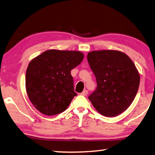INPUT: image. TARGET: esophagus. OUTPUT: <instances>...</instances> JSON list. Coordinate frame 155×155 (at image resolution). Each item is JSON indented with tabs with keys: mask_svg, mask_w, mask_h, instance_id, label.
Segmentation results:
<instances>
[{
	"mask_svg": "<svg viewBox=\"0 0 155 155\" xmlns=\"http://www.w3.org/2000/svg\"><path fill=\"white\" fill-rule=\"evenodd\" d=\"M87 93H88V92H87V90H84V91L82 92L81 94H82V95H84V96H86L87 94Z\"/></svg>",
	"mask_w": 155,
	"mask_h": 155,
	"instance_id": "obj_1",
	"label": "esophagus"
}]
</instances>
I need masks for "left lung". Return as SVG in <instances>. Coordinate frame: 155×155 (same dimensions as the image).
Masks as SVG:
<instances>
[{"mask_svg":"<svg viewBox=\"0 0 155 155\" xmlns=\"http://www.w3.org/2000/svg\"><path fill=\"white\" fill-rule=\"evenodd\" d=\"M87 58L97 84L89 100L104 116L121 114L132 103L139 87L140 75L134 63L124 53L115 50L93 51Z\"/></svg>","mask_w":155,"mask_h":155,"instance_id":"8db88e82","label":"left lung"}]
</instances>
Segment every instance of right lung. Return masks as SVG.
<instances>
[{
	"label": "right lung",
	"instance_id": "obj_1",
	"mask_svg": "<svg viewBox=\"0 0 155 155\" xmlns=\"http://www.w3.org/2000/svg\"><path fill=\"white\" fill-rule=\"evenodd\" d=\"M84 58L78 51L51 49L30 62L26 89L30 101L42 114L54 115L65 110L77 93L71 70Z\"/></svg>",
	"mask_w": 155,
	"mask_h": 155
}]
</instances>
